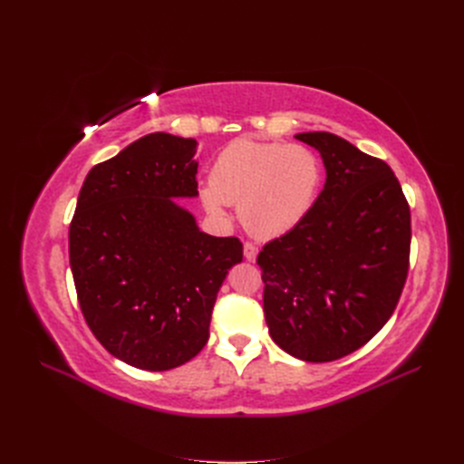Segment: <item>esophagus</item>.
I'll list each match as a JSON object with an SVG mask.
<instances>
[{"label": "esophagus", "instance_id": "1", "mask_svg": "<svg viewBox=\"0 0 464 464\" xmlns=\"http://www.w3.org/2000/svg\"><path fill=\"white\" fill-rule=\"evenodd\" d=\"M244 257L249 263H254L257 259V247H256V244H251V242L244 244Z\"/></svg>", "mask_w": 464, "mask_h": 464}]
</instances>
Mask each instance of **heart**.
Returning <instances> with one entry per match:
<instances>
[{
  "mask_svg": "<svg viewBox=\"0 0 464 464\" xmlns=\"http://www.w3.org/2000/svg\"><path fill=\"white\" fill-rule=\"evenodd\" d=\"M321 178L314 149L244 137L217 154L199 198L207 213L222 224L230 222L228 205H237L244 228L261 240H273L310 215Z\"/></svg>",
  "mask_w": 464,
  "mask_h": 464,
  "instance_id": "heart-1",
  "label": "heart"
}]
</instances>
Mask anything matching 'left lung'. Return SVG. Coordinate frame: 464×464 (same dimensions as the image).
<instances>
[{
    "label": "left lung",
    "mask_w": 464,
    "mask_h": 464,
    "mask_svg": "<svg viewBox=\"0 0 464 464\" xmlns=\"http://www.w3.org/2000/svg\"><path fill=\"white\" fill-rule=\"evenodd\" d=\"M325 186L296 228L265 244L263 312L271 339L304 362H333L392 315L409 273L411 208L379 159L327 131L298 133Z\"/></svg>",
    "instance_id": "left-lung-1"
}]
</instances>
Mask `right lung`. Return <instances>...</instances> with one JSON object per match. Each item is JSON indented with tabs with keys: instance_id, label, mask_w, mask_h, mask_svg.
Listing matches in <instances>:
<instances>
[{
	"instance_id": "1",
	"label": "right lung",
	"mask_w": 464,
	"mask_h": 464,
	"mask_svg": "<svg viewBox=\"0 0 464 464\" xmlns=\"http://www.w3.org/2000/svg\"><path fill=\"white\" fill-rule=\"evenodd\" d=\"M198 141L149 133L96 164L69 227L81 312L111 356L147 372L189 362L208 341L217 294L244 247L199 230Z\"/></svg>"
}]
</instances>
